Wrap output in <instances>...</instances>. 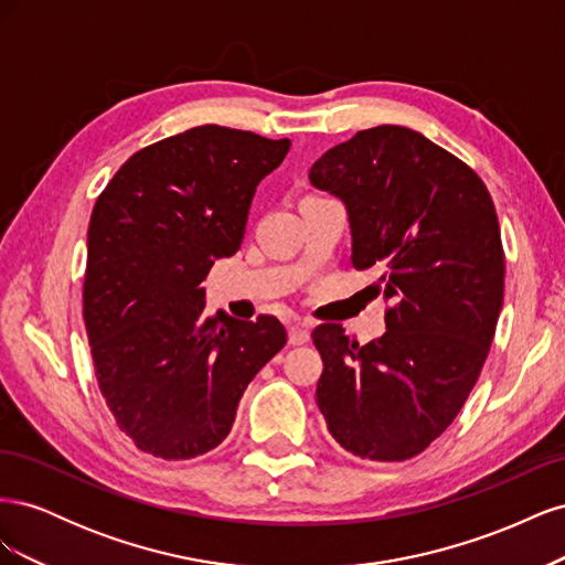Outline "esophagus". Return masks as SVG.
<instances>
[{
	"label": "esophagus",
	"mask_w": 565,
	"mask_h": 565,
	"mask_svg": "<svg viewBox=\"0 0 565 565\" xmlns=\"http://www.w3.org/2000/svg\"><path fill=\"white\" fill-rule=\"evenodd\" d=\"M309 339H311V332H309V328H306V324H301V322L289 324V344L301 347Z\"/></svg>",
	"instance_id": "1"
}]
</instances>
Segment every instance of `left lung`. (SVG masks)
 Returning a JSON list of instances; mask_svg holds the SVG:
<instances>
[{
	"label": "left lung",
	"instance_id": "8db88e82",
	"mask_svg": "<svg viewBox=\"0 0 565 565\" xmlns=\"http://www.w3.org/2000/svg\"><path fill=\"white\" fill-rule=\"evenodd\" d=\"M347 204L351 262L380 273L386 332L361 347L334 322L313 330L316 388L351 455L403 461L448 429L483 370L504 299V249L486 183L419 131H358L311 167Z\"/></svg>",
	"mask_w": 565,
	"mask_h": 565
}]
</instances>
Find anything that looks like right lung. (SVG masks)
I'll list each match as a JSON object with an SVG mask.
<instances>
[{
  "mask_svg": "<svg viewBox=\"0 0 565 565\" xmlns=\"http://www.w3.org/2000/svg\"><path fill=\"white\" fill-rule=\"evenodd\" d=\"M289 146L193 127L134 152L94 204L82 297L96 380L119 431L152 457L214 450L287 344L273 316H204L200 285L241 247L256 185Z\"/></svg>",
  "mask_w": 565,
  "mask_h": 565,
  "instance_id": "1",
  "label": "right lung"
}]
</instances>
